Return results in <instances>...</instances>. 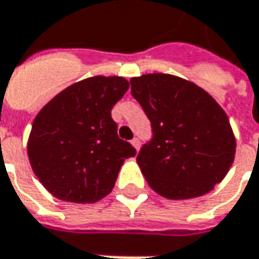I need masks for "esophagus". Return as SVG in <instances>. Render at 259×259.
<instances>
[{"label":"esophagus","mask_w":259,"mask_h":259,"mask_svg":"<svg viewBox=\"0 0 259 259\" xmlns=\"http://www.w3.org/2000/svg\"><path fill=\"white\" fill-rule=\"evenodd\" d=\"M132 145H133V147H135L136 150H139V149H140V140H139L138 138H135L132 140Z\"/></svg>","instance_id":"esophagus-1"}]
</instances>
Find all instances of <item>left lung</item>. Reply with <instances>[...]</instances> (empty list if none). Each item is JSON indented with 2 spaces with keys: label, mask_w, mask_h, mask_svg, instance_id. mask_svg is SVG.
<instances>
[{
  "label": "left lung",
  "mask_w": 259,
  "mask_h": 259,
  "mask_svg": "<svg viewBox=\"0 0 259 259\" xmlns=\"http://www.w3.org/2000/svg\"><path fill=\"white\" fill-rule=\"evenodd\" d=\"M130 84L152 123L153 138L136 157L149 186L167 199L212 191L235 157V136L224 109L199 85L172 74H143Z\"/></svg>",
  "instance_id": "obj_1"
}]
</instances>
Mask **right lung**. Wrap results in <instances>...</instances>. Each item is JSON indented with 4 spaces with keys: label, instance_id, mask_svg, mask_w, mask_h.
<instances>
[{
    "label": "right lung",
    "instance_id": "1",
    "mask_svg": "<svg viewBox=\"0 0 259 259\" xmlns=\"http://www.w3.org/2000/svg\"><path fill=\"white\" fill-rule=\"evenodd\" d=\"M127 89L123 77H89L60 92L35 116L27 152L32 172L53 196L93 203L112 192L123 162L136 155L112 119Z\"/></svg>",
    "mask_w": 259,
    "mask_h": 259
}]
</instances>
